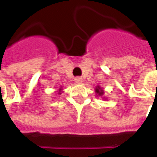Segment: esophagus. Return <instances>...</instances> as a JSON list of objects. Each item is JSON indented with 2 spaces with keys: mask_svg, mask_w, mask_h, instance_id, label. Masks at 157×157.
I'll return each mask as SVG.
<instances>
[{
  "mask_svg": "<svg viewBox=\"0 0 157 157\" xmlns=\"http://www.w3.org/2000/svg\"><path fill=\"white\" fill-rule=\"evenodd\" d=\"M82 78H79V77H77V78H75V82L77 83V84H81L82 83Z\"/></svg>",
  "mask_w": 157,
  "mask_h": 157,
  "instance_id": "obj_1",
  "label": "esophagus"
}]
</instances>
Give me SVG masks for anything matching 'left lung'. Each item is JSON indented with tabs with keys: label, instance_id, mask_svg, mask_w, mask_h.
<instances>
[{
	"label": "left lung",
	"instance_id": "1",
	"mask_svg": "<svg viewBox=\"0 0 157 157\" xmlns=\"http://www.w3.org/2000/svg\"><path fill=\"white\" fill-rule=\"evenodd\" d=\"M95 93H96V95H97V96L102 97V98H103V100H104V99L106 100V98L103 97V96H104V94H105V92H104V90H103L102 88L100 87V86H97L95 87Z\"/></svg>",
	"mask_w": 157,
	"mask_h": 157
}]
</instances>
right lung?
Listing matches in <instances>:
<instances>
[{
    "instance_id": "add662e5",
    "label": "right lung",
    "mask_w": 157,
    "mask_h": 157,
    "mask_svg": "<svg viewBox=\"0 0 157 157\" xmlns=\"http://www.w3.org/2000/svg\"><path fill=\"white\" fill-rule=\"evenodd\" d=\"M62 90H63V88H62V86H61V87L59 88V90H58V91H59V92H58V94H62Z\"/></svg>"
}]
</instances>
